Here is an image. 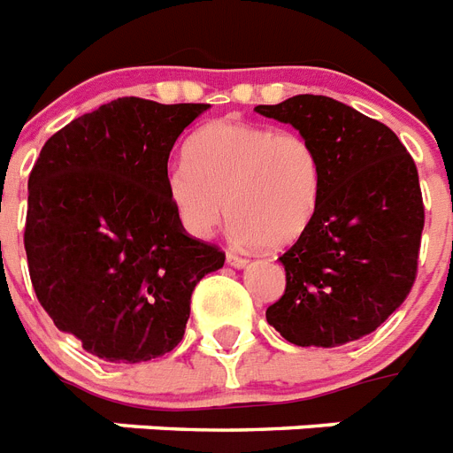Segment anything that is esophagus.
<instances>
[{
    "label": "esophagus",
    "mask_w": 453,
    "mask_h": 453,
    "mask_svg": "<svg viewBox=\"0 0 453 453\" xmlns=\"http://www.w3.org/2000/svg\"><path fill=\"white\" fill-rule=\"evenodd\" d=\"M226 262H229L231 266H236V269H243L245 264H248V257L238 255V252H226Z\"/></svg>",
    "instance_id": "esophagus-1"
}]
</instances>
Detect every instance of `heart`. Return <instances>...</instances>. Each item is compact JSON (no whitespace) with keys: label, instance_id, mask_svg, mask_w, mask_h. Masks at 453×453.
<instances>
[{"label":"heart","instance_id":"b5f03b06","mask_svg":"<svg viewBox=\"0 0 453 453\" xmlns=\"http://www.w3.org/2000/svg\"><path fill=\"white\" fill-rule=\"evenodd\" d=\"M165 173V196L187 234L210 236L224 208L238 243L280 250L316 215L323 164L311 140L236 119L210 121Z\"/></svg>","mask_w":453,"mask_h":453}]
</instances>
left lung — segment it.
<instances>
[{
	"mask_svg": "<svg viewBox=\"0 0 453 453\" xmlns=\"http://www.w3.org/2000/svg\"><path fill=\"white\" fill-rule=\"evenodd\" d=\"M255 110L299 130L323 164L316 215L280 257L288 283L266 320L296 346L356 342L414 285L423 231L414 158L388 126L332 97L295 96Z\"/></svg>",
	"mask_w": 453,
	"mask_h": 453,
	"instance_id": "1",
	"label": "left lung"
}]
</instances>
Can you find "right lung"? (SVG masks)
I'll return each instance as SVG.
<instances>
[{
	"label": "right lung",
	"mask_w": 453,
	"mask_h": 453,
	"mask_svg": "<svg viewBox=\"0 0 453 453\" xmlns=\"http://www.w3.org/2000/svg\"><path fill=\"white\" fill-rule=\"evenodd\" d=\"M208 107L119 97L50 135L30 173L32 288L56 327L107 363L175 349L191 292L224 266L184 234L164 184L173 144Z\"/></svg>",
	"instance_id": "1"
}]
</instances>
